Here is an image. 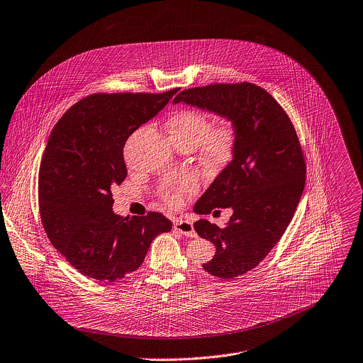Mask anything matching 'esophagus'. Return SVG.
Masks as SVG:
<instances>
[{"instance_id":"34e87169","label":"esophagus","mask_w":363,"mask_h":363,"mask_svg":"<svg viewBox=\"0 0 363 363\" xmlns=\"http://www.w3.org/2000/svg\"><path fill=\"white\" fill-rule=\"evenodd\" d=\"M173 228L177 230L179 233H182L184 237H191L194 238L197 234L193 228V224L187 220H183V218H176L174 223H173Z\"/></svg>"}]
</instances>
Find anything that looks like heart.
Listing matches in <instances>:
<instances>
[{"mask_svg":"<svg viewBox=\"0 0 363 363\" xmlns=\"http://www.w3.org/2000/svg\"><path fill=\"white\" fill-rule=\"evenodd\" d=\"M172 140L182 150H196L199 160L208 169L225 167L235 156L240 143V126L234 119H224L214 126L213 119L199 109H183L167 121ZM200 182L196 176H184L167 184L163 200L176 207L184 196L199 190Z\"/></svg>","mask_w":363,"mask_h":363,"instance_id":"1","label":"heart"}]
</instances>
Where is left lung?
Here are the masks:
<instances>
[{"instance_id": "left-lung-1", "label": "left lung", "mask_w": 363, "mask_h": 363, "mask_svg": "<svg viewBox=\"0 0 363 363\" xmlns=\"http://www.w3.org/2000/svg\"><path fill=\"white\" fill-rule=\"evenodd\" d=\"M173 102L216 112L240 126L234 159L194 206L199 214L233 208L225 227L199 220L194 230L216 247L203 268L218 278H235L268 255L295 214L306 173L299 138L282 106L255 84L190 88Z\"/></svg>"}]
</instances>
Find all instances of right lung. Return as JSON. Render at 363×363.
<instances>
[{
  "label": "right lung",
  "instance_id": "1",
  "mask_svg": "<svg viewBox=\"0 0 363 363\" xmlns=\"http://www.w3.org/2000/svg\"><path fill=\"white\" fill-rule=\"evenodd\" d=\"M179 88L163 94H94L57 122L38 182L44 230L81 274L113 282L138 269L156 235L172 221L162 213L121 217L112 211V186L128 176L123 147Z\"/></svg>",
  "mask_w": 363,
  "mask_h": 363
}]
</instances>
